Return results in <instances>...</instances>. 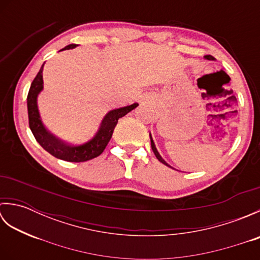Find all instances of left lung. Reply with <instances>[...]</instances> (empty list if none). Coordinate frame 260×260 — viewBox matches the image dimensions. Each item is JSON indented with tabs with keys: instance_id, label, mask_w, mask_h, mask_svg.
I'll return each instance as SVG.
<instances>
[{
	"instance_id": "1",
	"label": "left lung",
	"mask_w": 260,
	"mask_h": 260,
	"mask_svg": "<svg viewBox=\"0 0 260 260\" xmlns=\"http://www.w3.org/2000/svg\"><path fill=\"white\" fill-rule=\"evenodd\" d=\"M206 59H208V60H213L214 58L212 57V56H210V54H208V56H206ZM151 136V135H150ZM151 146H152V151L154 152V154H155V156H156V158L158 159L159 162L161 163H163V164H165V165H168V167H170V165L164 161V159L161 157V155H159L158 154V152H157V150H156V147H155V144H154V142H153V140H152V136H151Z\"/></svg>"
}]
</instances>
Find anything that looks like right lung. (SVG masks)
<instances>
[{"label":"right lung","mask_w":260,"mask_h":260,"mask_svg":"<svg viewBox=\"0 0 260 260\" xmlns=\"http://www.w3.org/2000/svg\"><path fill=\"white\" fill-rule=\"evenodd\" d=\"M77 45H69L62 50H68V49H73ZM45 64V63H43ZM43 64L41 69L39 70L36 78L33 79L29 93H27L26 103H27V115H29V126L32 132L33 136L36 137L37 142L40 144L45 150L50 153L54 157L63 159L67 162H86L89 161L91 158H95L101 155L106 148L108 142L110 141L114 133L115 126L117 125V121L120 117H123L131 110H133L139 106V104L135 103L129 106L121 107L117 109H113L105 116V118L102 121L101 128L97 132L92 140L88 141L85 144H81L78 146H71L66 144L60 140L56 139L53 135H51L43 126L42 121L40 119V115H39L38 105H37V97L38 93L42 90L43 88V80H42V70Z\"/></svg>","instance_id":"right-lung-1"}]
</instances>
